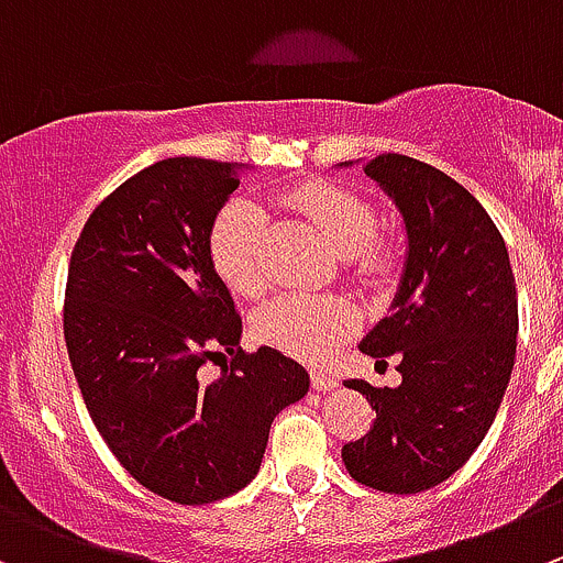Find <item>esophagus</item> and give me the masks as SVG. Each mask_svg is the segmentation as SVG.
<instances>
[{
    "instance_id": "1",
    "label": "esophagus",
    "mask_w": 563,
    "mask_h": 563,
    "mask_svg": "<svg viewBox=\"0 0 563 563\" xmlns=\"http://www.w3.org/2000/svg\"><path fill=\"white\" fill-rule=\"evenodd\" d=\"M312 387L318 389V393H329V389L340 387V378L329 371H312Z\"/></svg>"
}]
</instances>
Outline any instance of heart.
Instances as JSON below:
<instances>
[{
  "label": "heart",
  "mask_w": 563,
  "mask_h": 563,
  "mask_svg": "<svg viewBox=\"0 0 563 563\" xmlns=\"http://www.w3.org/2000/svg\"><path fill=\"white\" fill-rule=\"evenodd\" d=\"M287 205L314 223L325 243L345 256L353 278L378 285L395 267V249L376 232L373 207L353 190L329 181H303L287 192ZM265 212L254 198L238 196L218 210L207 234L212 271L223 285L243 298L260 296L265 287L260 262ZM356 325L353 309L336 296L282 292L254 314V334L265 345L290 356L320 362Z\"/></svg>",
  "instance_id": "obj_1"
}]
</instances>
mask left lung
<instances>
[{"label":"left lung","mask_w":563,"mask_h":563,"mask_svg":"<svg viewBox=\"0 0 563 563\" xmlns=\"http://www.w3.org/2000/svg\"><path fill=\"white\" fill-rule=\"evenodd\" d=\"M362 168L404 216L409 251L393 314L358 347L382 362L395 353L404 382H345L367 395L376 420L342 445V462L358 484L415 495L464 467L500 409L517 353V287L500 232L456 179L404 154Z\"/></svg>","instance_id":"1"}]
</instances>
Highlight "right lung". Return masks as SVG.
<instances>
[{
	"label": "right lung",
	"instance_id": "right-lung-1",
	"mask_svg": "<svg viewBox=\"0 0 563 563\" xmlns=\"http://www.w3.org/2000/svg\"><path fill=\"white\" fill-rule=\"evenodd\" d=\"M240 176L201 157L148 165L90 212L68 265L63 331L90 420L137 484L181 506L251 484L273 417L309 393L296 358L240 347L243 320L212 271L207 234Z\"/></svg>",
	"mask_w": 563,
	"mask_h": 563
}]
</instances>
